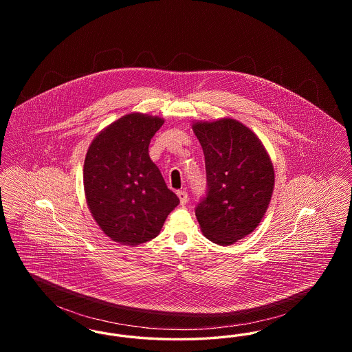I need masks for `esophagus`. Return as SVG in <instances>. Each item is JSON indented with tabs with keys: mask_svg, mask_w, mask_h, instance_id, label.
<instances>
[{
	"mask_svg": "<svg viewBox=\"0 0 352 352\" xmlns=\"http://www.w3.org/2000/svg\"><path fill=\"white\" fill-rule=\"evenodd\" d=\"M177 195H178V198H179V201H181V204L184 206L187 201H188V197H187V192L184 191V190H179L178 192H177Z\"/></svg>",
	"mask_w": 352,
	"mask_h": 352,
	"instance_id": "obj_1",
	"label": "esophagus"
}]
</instances>
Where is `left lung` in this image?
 I'll return each instance as SVG.
<instances>
[{
    "label": "left lung",
    "instance_id": "8db88e82",
    "mask_svg": "<svg viewBox=\"0 0 352 352\" xmlns=\"http://www.w3.org/2000/svg\"><path fill=\"white\" fill-rule=\"evenodd\" d=\"M206 162L207 194L195 215L201 232L219 245L251 234L268 210L274 168L263 142L234 118L195 121Z\"/></svg>",
    "mask_w": 352,
    "mask_h": 352
}]
</instances>
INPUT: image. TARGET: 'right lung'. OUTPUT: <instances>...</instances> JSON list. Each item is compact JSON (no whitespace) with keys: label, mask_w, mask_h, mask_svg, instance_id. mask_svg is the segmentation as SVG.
<instances>
[{"label":"right lung","mask_w":352,"mask_h":352,"mask_svg":"<svg viewBox=\"0 0 352 352\" xmlns=\"http://www.w3.org/2000/svg\"><path fill=\"white\" fill-rule=\"evenodd\" d=\"M165 120L133 112L104 128L84 160V192L101 231L124 245L158 236L179 204L149 157L153 135Z\"/></svg>","instance_id":"right-lung-1"}]
</instances>
